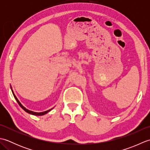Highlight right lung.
<instances>
[{"label":"right lung","mask_w":150,"mask_h":150,"mask_svg":"<svg viewBox=\"0 0 150 150\" xmlns=\"http://www.w3.org/2000/svg\"><path fill=\"white\" fill-rule=\"evenodd\" d=\"M11 91H12V93H13V96H14V97H15V98L16 99V100H17V102L18 103V104H19V106H20L22 109H23L25 111H26V112H27V113H30V114H31V115H37V116H41V115H45V114H46L47 113H48L49 111H50L51 110H52L53 108H52V109H50V110H47V111H43V112H39V113H38V112H34V111H30V110H28V109H26V108H25L24 106H23L22 105V104L20 103V102H19V100H18V98H17V97L15 96V95L14 94V93H13V90H12V88H11Z\"/></svg>","instance_id":"obj_1"}]
</instances>
